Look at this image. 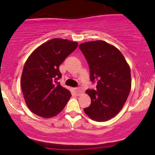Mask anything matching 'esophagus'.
Here are the masks:
<instances>
[{
	"label": "esophagus",
	"mask_w": 155,
	"mask_h": 155,
	"mask_svg": "<svg viewBox=\"0 0 155 155\" xmlns=\"http://www.w3.org/2000/svg\"><path fill=\"white\" fill-rule=\"evenodd\" d=\"M75 91L76 93L78 94V95H80V94L83 93L84 90L81 87H76V88H75Z\"/></svg>",
	"instance_id": "obj_1"
}]
</instances>
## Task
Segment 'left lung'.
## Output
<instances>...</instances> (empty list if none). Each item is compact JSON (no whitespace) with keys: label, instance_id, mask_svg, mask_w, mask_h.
<instances>
[{"label":"left lung","instance_id":"left-lung-1","mask_svg":"<svg viewBox=\"0 0 155 155\" xmlns=\"http://www.w3.org/2000/svg\"><path fill=\"white\" fill-rule=\"evenodd\" d=\"M90 68V80L96 90H87L91 104L84 108L92 120L105 122L121 111L131 89L130 66L121 51L104 41L85 42L79 45Z\"/></svg>","mask_w":155,"mask_h":155}]
</instances>
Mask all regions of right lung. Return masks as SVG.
I'll return each instance as SVG.
<instances>
[{"label": "right lung", "mask_w": 155, "mask_h": 155, "mask_svg": "<svg viewBox=\"0 0 155 155\" xmlns=\"http://www.w3.org/2000/svg\"><path fill=\"white\" fill-rule=\"evenodd\" d=\"M77 47V42L51 39L28 58L20 84L27 106L35 114L50 118L66 106L71 94L58 81L62 76L59 67Z\"/></svg>", "instance_id": "obj_1"}]
</instances>
